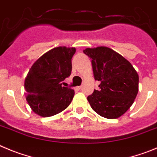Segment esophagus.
<instances>
[{"label":"esophagus","instance_id":"obj_1","mask_svg":"<svg viewBox=\"0 0 157 157\" xmlns=\"http://www.w3.org/2000/svg\"><path fill=\"white\" fill-rule=\"evenodd\" d=\"M76 89H77V90H81L82 86H79V87H76Z\"/></svg>","mask_w":157,"mask_h":157}]
</instances>
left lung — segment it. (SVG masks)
I'll list each match as a JSON object with an SVG mask.
<instances>
[{
  "instance_id": "8db88e82",
  "label": "left lung",
  "mask_w": 157,
  "mask_h": 157,
  "mask_svg": "<svg viewBox=\"0 0 157 157\" xmlns=\"http://www.w3.org/2000/svg\"><path fill=\"white\" fill-rule=\"evenodd\" d=\"M94 77L100 81L87 101L95 112L110 119L119 118L132 106L139 90V75L122 56L105 46L87 49Z\"/></svg>"
}]
</instances>
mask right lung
Here are the masks:
<instances>
[{
    "instance_id": "right-lung-1",
    "label": "right lung",
    "mask_w": 157,
    "mask_h": 157,
    "mask_svg": "<svg viewBox=\"0 0 157 157\" xmlns=\"http://www.w3.org/2000/svg\"><path fill=\"white\" fill-rule=\"evenodd\" d=\"M75 48L56 47L48 51L32 66L25 80L26 100L32 111L42 117L63 112L71 103L74 90L63 87L70 77Z\"/></svg>"
}]
</instances>
